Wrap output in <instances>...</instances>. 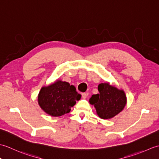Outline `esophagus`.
I'll return each instance as SVG.
<instances>
[{
    "label": "esophagus",
    "instance_id": "1",
    "mask_svg": "<svg viewBox=\"0 0 159 159\" xmlns=\"http://www.w3.org/2000/svg\"><path fill=\"white\" fill-rule=\"evenodd\" d=\"M87 96V93H82V98L83 99H85Z\"/></svg>",
    "mask_w": 159,
    "mask_h": 159
}]
</instances>
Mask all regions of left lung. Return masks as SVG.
<instances>
[{
  "label": "left lung",
  "instance_id": "1",
  "mask_svg": "<svg viewBox=\"0 0 159 159\" xmlns=\"http://www.w3.org/2000/svg\"><path fill=\"white\" fill-rule=\"evenodd\" d=\"M98 89L99 93L92 95L89 103L95 107L101 119L113 118L124 109L127 98L123 89L117 88L109 82L99 84Z\"/></svg>",
  "mask_w": 159,
  "mask_h": 159
}]
</instances>
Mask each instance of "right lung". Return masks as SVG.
<instances>
[{"label":"right lung","mask_w":159,"mask_h":159,"mask_svg":"<svg viewBox=\"0 0 159 159\" xmlns=\"http://www.w3.org/2000/svg\"><path fill=\"white\" fill-rule=\"evenodd\" d=\"M81 95L75 87L69 83L57 80L48 86L42 87L38 94V101L40 108L52 117H59L69 113Z\"/></svg>","instance_id":"add662e5"}]
</instances>
